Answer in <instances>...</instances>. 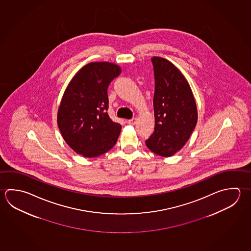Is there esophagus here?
Wrapping results in <instances>:
<instances>
[{
  "instance_id": "34e87169",
  "label": "esophagus",
  "mask_w": 251,
  "mask_h": 251,
  "mask_svg": "<svg viewBox=\"0 0 251 251\" xmlns=\"http://www.w3.org/2000/svg\"><path fill=\"white\" fill-rule=\"evenodd\" d=\"M137 120H138V119H137L136 118H132V119H129V120H127V124H129V125H132V126H134L135 124H137Z\"/></svg>"
}]
</instances>
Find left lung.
Segmentation results:
<instances>
[{
    "label": "left lung",
    "mask_w": 251,
    "mask_h": 251,
    "mask_svg": "<svg viewBox=\"0 0 251 251\" xmlns=\"http://www.w3.org/2000/svg\"><path fill=\"white\" fill-rule=\"evenodd\" d=\"M155 76V129L146 145L168 157L180 151L197 123V108L186 77L174 64L159 56L151 58Z\"/></svg>",
    "instance_id": "1"
}]
</instances>
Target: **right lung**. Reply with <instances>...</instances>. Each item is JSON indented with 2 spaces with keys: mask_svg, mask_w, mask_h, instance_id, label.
<instances>
[{
  "mask_svg": "<svg viewBox=\"0 0 251 251\" xmlns=\"http://www.w3.org/2000/svg\"><path fill=\"white\" fill-rule=\"evenodd\" d=\"M121 73L117 64L90 63L73 77L61 100L57 125L65 142L79 155L96 157L114 147L121 126L107 112L108 87Z\"/></svg>",
  "mask_w": 251,
  "mask_h": 251,
  "instance_id": "obj_1",
  "label": "right lung"
}]
</instances>
